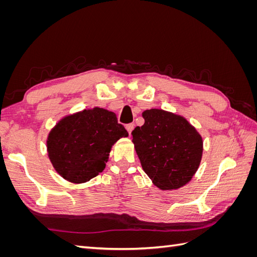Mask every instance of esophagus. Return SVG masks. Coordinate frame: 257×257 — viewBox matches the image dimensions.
Here are the masks:
<instances>
[{"instance_id": "esophagus-1", "label": "esophagus", "mask_w": 257, "mask_h": 257, "mask_svg": "<svg viewBox=\"0 0 257 257\" xmlns=\"http://www.w3.org/2000/svg\"><path fill=\"white\" fill-rule=\"evenodd\" d=\"M125 128H126V131L128 132V134H131V133H132V131L134 130V124H133V123L126 124V125H125Z\"/></svg>"}]
</instances>
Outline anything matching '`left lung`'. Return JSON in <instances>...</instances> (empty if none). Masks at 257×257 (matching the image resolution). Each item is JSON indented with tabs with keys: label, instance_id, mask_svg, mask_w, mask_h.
Returning a JSON list of instances; mask_svg holds the SVG:
<instances>
[{
	"label": "left lung",
	"instance_id": "8db88e82",
	"mask_svg": "<svg viewBox=\"0 0 257 257\" xmlns=\"http://www.w3.org/2000/svg\"><path fill=\"white\" fill-rule=\"evenodd\" d=\"M145 124L132 132L143 169L161 190L191 181L203 155V138L181 115L162 109L143 112Z\"/></svg>",
	"mask_w": 257,
	"mask_h": 257
}]
</instances>
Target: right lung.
Returning <instances> with one entry per match:
<instances>
[{"mask_svg": "<svg viewBox=\"0 0 257 257\" xmlns=\"http://www.w3.org/2000/svg\"><path fill=\"white\" fill-rule=\"evenodd\" d=\"M127 136L114 112L84 109L64 116L50 131L48 157L62 178L83 183L103 172L112 145Z\"/></svg>", "mask_w": 257, "mask_h": 257, "instance_id": "1", "label": "right lung"}]
</instances>
